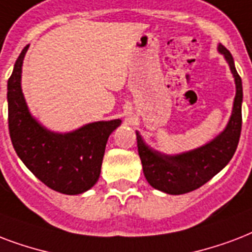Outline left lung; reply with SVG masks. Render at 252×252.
<instances>
[{
	"instance_id": "1",
	"label": "left lung",
	"mask_w": 252,
	"mask_h": 252,
	"mask_svg": "<svg viewBox=\"0 0 252 252\" xmlns=\"http://www.w3.org/2000/svg\"><path fill=\"white\" fill-rule=\"evenodd\" d=\"M218 51L225 55L237 85L233 114L221 135L197 150L177 157H167L148 147L139 132H136L138 154L143 165L144 176L151 187L161 192L184 194L200 188L216 176L235 154L242 130V80L227 48L220 44Z\"/></svg>"
}]
</instances>
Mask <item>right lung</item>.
<instances>
[{
	"mask_svg": "<svg viewBox=\"0 0 252 252\" xmlns=\"http://www.w3.org/2000/svg\"><path fill=\"white\" fill-rule=\"evenodd\" d=\"M26 51L25 47L7 81V121L13 147L27 168L48 188L64 194L85 192L98 180L106 142L121 120L85 125L68 134L42 127L30 116L21 89Z\"/></svg>",
	"mask_w": 252,
	"mask_h": 252,
	"instance_id": "obj_1",
	"label": "right lung"
}]
</instances>
